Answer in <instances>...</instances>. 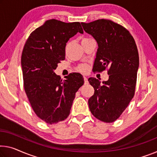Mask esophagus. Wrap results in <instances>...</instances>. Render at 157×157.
<instances>
[{"label": "esophagus", "instance_id": "esophagus-1", "mask_svg": "<svg viewBox=\"0 0 157 157\" xmlns=\"http://www.w3.org/2000/svg\"><path fill=\"white\" fill-rule=\"evenodd\" d=\"M83 79H84V82H85V84L88 83V78L86 76H83Z\"/></svg>", "mask_w": 157, "mask_h": 157}]
</instances>
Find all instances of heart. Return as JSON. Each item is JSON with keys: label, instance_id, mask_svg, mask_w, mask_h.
<instances>
[{"label": "heart", "instance_id": "obj_1", "mask_svg": "<svg viewBox=\"0 0 157 157\" xmlns=\"http://www.w3.org/2000/svg\"><path fill=\"white\" fill-rule=\"evenodd\" d=\"M84 39H86V38H84ZM83 39V40H84ZM78 70L79 71L82 72V73H86V72L88 71V64H81L78 67Z\"/></svg>", "mask_w": 157, "mask_h": 157}]
</instances>
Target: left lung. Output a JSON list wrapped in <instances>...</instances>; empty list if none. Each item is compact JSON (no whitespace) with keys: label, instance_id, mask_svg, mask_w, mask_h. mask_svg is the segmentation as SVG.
Segmentation results:
<instances>
[{"label":"left lung","instance_id":"8db88e82","mask_svg":"<svg viewBox=\"0 0 157 157\" xmlns=\"http://www.w3.org/2000/svg\"><path fill=\"white\" fill-rule=\"evenodd\" d=\"M81 25L98 45L93 70L102 71L108 68L109 75L102 83L96 78H88L95 90L88 100L89 108L98 119L114 122L134 96L139 67L136 42L126 29L111 20L102 19Z\"/></svg>","mask_w":157,"mask_h":157}]
</instances>
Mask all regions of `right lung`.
<instances>
[{
    "label": "right lung",
    "mask_w": 157,
    "mask_h": 157,
    "mask_svg": "<svg viewBox=\"0 0 157 157\" xmlns=\"http://www.w3.org/2000/svg\"><path fill=\"white\" fill-rule=\"evenodd\" d=\"M78 32L83 33L79 22L52 19L33 31L24 47L21 65L25 90L36 114L48 124L67 119L76 93L84 83L79 73L62 80L54 71L65 59L67 43Z\"/></svg>",
    "instance_id": "obj_1"
}]
</instances>
